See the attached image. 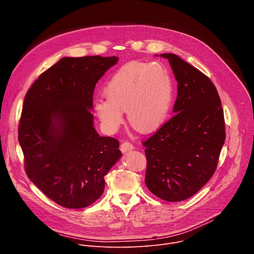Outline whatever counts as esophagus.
Here are the masks:
<instances>
[{
    "label": "esophagus",
    "mask_w": 254,
    "mask_h": 254,
    "mask_svg": "<svg viewBox=\"0 0 254 254\" xmlns=\"http://www.w3.org/2000/svg\"><path fill=\"white\" fill-rule=\"evenodd\" d=\"M133 150V146L129 142V141H124L122 144H121V151L123 153H127V152H129Z\"/></svg>",
    "instance_id": "esophagus-1"
}]
</instances>
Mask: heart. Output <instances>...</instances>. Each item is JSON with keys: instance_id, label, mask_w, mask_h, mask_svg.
<instances>
[{"instance_id": "heart-1", "label": "heart", "mask_w": 254, "mask_h": 254, "mask_svg": "<svg viewBox=\"0 0 254 254\" xmlns=\"http://www.w3.org/2000/svg\"><path fill=\"white\" fill-rule=\"evenodd\" d=\"M106 97L94 100V112L103 128L119 129L127 112L129 124L152 132L166 121L173 101V83L161 62L129 63L121 67L104 87Z\"/></svg>"}]
</instances>
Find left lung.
<instances>
[{"instance_id":"8db88e82","label":"left lung","mask_w":254,"mask_h":254,"mask_svg":"<svg viewBox=\"0 0 254 254\" xmlns=\"http://www.w3.org/2000/svg\"><path fill=\"white\" fill-rule=\"evenodd\" d=\"M167 58L178 82L174 116L142 144L147 158L146 183L157 197L183 201L213 176L225 141L221 100L204 73L178 55Z\"/></svg>"}]
</instances>
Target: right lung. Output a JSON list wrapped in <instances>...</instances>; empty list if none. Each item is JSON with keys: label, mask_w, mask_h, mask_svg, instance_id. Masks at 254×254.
<instances>
[{"label": "right lung", "mask_w": 254, "mask_h": 254, "mask_svg": "<svg viewBox=\"0 0 254 254\" xmlns=\"http://www.w3.org/2000/svg\"><path fill=\"white\" fill-rule=\"evenodd\" d=\"M119 58L64 57L26 93L19 142L28 178L55 203L72 209L94 203L104 176L121 159L120 142L93 127V91Z\"/></svg>", "instance_id": "right-lung-1"}]
</instances>
